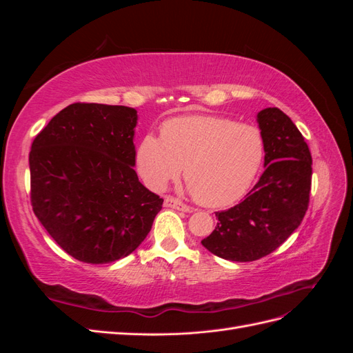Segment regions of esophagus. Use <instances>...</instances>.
<instances>
[{
  "label": "esophagus",
  "instance_id": "1",
  "mask_svg": "<svg viewBox=\"0 0 353 353\" xmlns=\"http://www.w3.org/2000/svg\"><path fill=\"white\" fill-rule=\"evenodd\" d=\"M165 206L166 208H172V209H176V210H181V212H190L191 208H188L187 205H184L183 201H179L178 199H174V197H165Z\"/></svg>",
  "mask_w": 353,
  "mask_h": 353
}]
</instances>
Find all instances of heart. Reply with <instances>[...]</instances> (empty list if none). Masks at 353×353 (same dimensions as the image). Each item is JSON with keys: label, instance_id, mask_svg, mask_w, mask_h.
I'll return each instance as SVG.
<instances>
[{"label": "heart", "instance_id": "heart-1", "mask_svg": "<svg viewBox=\"0 0 353 353\" xmlns=\"http://www.w3.org/2000/svg\"><path fill=\"white\" fill-rule=\"evenodd\" d=\"M265 154L258 128L221 116L174 117L162 138L147 134L137 148V169L152 190H163L183 169L188 191L205 206L232 205L252 185Z\"/></svg>", "mask_w": 353, "mask_h": 353}]
</instances>
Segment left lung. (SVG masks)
Instances as JSON below:
<instances>
[{"label": "left lung", "mask_w": 353, "mask_h": 353, "mask_svg": "<svg viewBox=\"0 0 353 353\" xmlns=\"http://www.w3.org/2000/svg\"><path fill=\"white\" fill-rule=\"evenodd\" d=\"M256 122L265 144L263 174L241 203L215 213V230L201 240L232 262H252L280 248L301 225L311 193L312 157L290 117L268 108Z\"/></svg>", "instance_id": "1"}]
</instances>
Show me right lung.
Returning <instances> with one entry per match:
<instances>
[{
  "instance_id": "right-lung-1",
  "label": "right lung",
  "mask_w": 353,
  "mask_h": 353,
  "mask_svg": "<svg viewBox=\"0 0 353 353\" xmlns=\"http://www.w3.org/2000/svg\"><path fill=\"white\" fill-rule=\"evenodd\" d=\"M137 110L74 103L32 143L30 201L60 248L85 263L132 253L150 232L163 199L147 190L135 166Z\"/></svg>"
}]
</instances>
